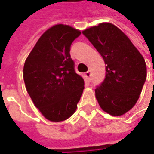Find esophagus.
I'll return each instance as SVG.
<instances>
[{"label":"esophagus","instance_id":"obj_1","mask_svg":"<svg viewBox=\"0 0 154 154\" xmlns=\"http://www.w3.org/2000/svg\"><path fill=\"white\" fill-rule=\"evenodd\" d=\"M91 76H92V73H91V71H87L85 73V77L86 78V80L87 81H91Z\"/></svg>","mask_w":154,"mask_h":154}]
</instances>
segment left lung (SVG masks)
<instances>
[{
  "instance_id": "1",
  "label": "left lung",
  "mask_w": 154,
  "mask_h": 154,
  "mask_svg": "<svg viewBox=\"0 0 154 154\" xmlns=\"http://www.w3.org/2000/svg\"><path fill=\"white\" fill-rule=\"evenodd\" d=\"M105 63V77L96 86L100 107L112 116L125 114L136 103L146 79L143 56L119 28L101 23L82 32Z\"/></svg>"
}]
</instances>
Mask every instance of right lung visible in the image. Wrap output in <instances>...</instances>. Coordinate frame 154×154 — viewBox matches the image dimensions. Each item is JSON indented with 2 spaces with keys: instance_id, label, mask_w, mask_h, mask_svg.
<instances>
[{
  "instance_id": "obj_1",
  "label": "right lung",
  "mask_w": 154,
  "mask_h": 154,
  "mask_svg": "<svg viewBox=\"0 0 154 154\" xmlns=\"http://www.w3.org/2000/svg\"><path fill=\"white\" fill-rule=\"evenodd\" d=\"M80 32L56 25L38 39L26 60L23 74L35 106L51 122L64 121L74 113L84 89V80L75 73L71 45Z\"/></svg>"
}]
</instances>
